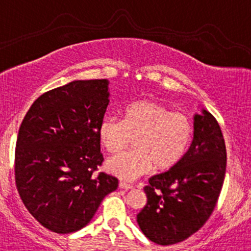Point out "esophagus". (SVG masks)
<instances>
[{"mask_svg": "<svg viewBox=\"0 0 251 251\" xmlns=\"http://www.w3.org/2000/svg\"><path fill=\"white\" fill-rule=\"evenodd\" d=\"M119 187H120V189H124V190H130V189H132V185L127 184V182L125 181H120L119 182Z\"/></svg>", "mask_w": 251, "mask_h": 251, "instance_id": "1", "label": "esophagus"}]
</instances>
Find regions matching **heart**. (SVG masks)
I'll return each mask as SVG.
<instances>
[{
  "label": "heart",
  "mask_w": 251,
  "mask_h": 251,
  "mask_svg": "<svg viewBox=\"0 0 251 251\" xmlns=\"http://www.w3.org/2000/svg\"><path fill=\"white\" fill-rule=\"evenodd\" d=\"M193 124L185 114L153 100H138L127 105L124 120L105 116L99 125L101 145L110 153L125 150L135 138V150L106 162V170L123 180L132 181L153 168L167 170L186 154L193 140Z\"/></svg>",
  "instance_id": "b5f03b06"
}]
</instances>
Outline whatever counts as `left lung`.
<instances>
[{"instance_id":"left-lung-1","label":"left lung","mask_w":251,"mask_h":251,"mask_svg":"<svg viewBox=\"0 0 251 251\" xmlns=\"http://www.w3.org/2000/svg\"><path fill=\"white\" fill-rule=\"evenodd\" d=\"M227 152L211 113L194 115V138L186 154L168 172L150 177L147 203L137 215L143 234L159 245L182 242L210 218L225 181Z\"/></svg>"}]
</instances>
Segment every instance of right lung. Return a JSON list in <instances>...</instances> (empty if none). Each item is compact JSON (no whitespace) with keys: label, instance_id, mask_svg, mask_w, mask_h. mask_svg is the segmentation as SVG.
<instances>
[{"label":"right lung","instance_id":"right-lung-1","mask_svg":"<svg viewBox=\"0 0 251 251\" xmlns=\"http://www.w3.org/2000/svg\"><path fill=\"white\" fill-rule=\"evenodd\" d=\"M108 79L74 81L39 97L19 127L14 172L34 218L58 234L86 227L115 176L93 173L103 163L99 125L109 104Z\"/></svg>","mask_w":251,"mask_h":251}]
</instances>
